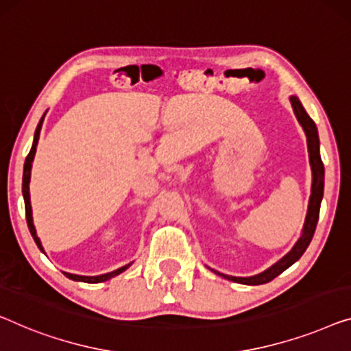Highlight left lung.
Listing matches in <instances>:
<instances>
[{
	"mask_svg": "<svg viewBox=\"0 0 351 351\" xmlns=\"http://www.w3.org/2000/svg\"><path fill=\"white\" fill-rule=\"evenodd\" d=\"M289 101H291L294 115L299 121V125L302 126L304 133H306L307 138V150H308V161H311V169H312V188H311V197H308V207H307V215L306 221H304V228L301 232V237L298 239V242L294 243L291 250H289L282 260H278L276 264H272L271 267L263 271L261 274H256V276L252 277H232L226 276V274H220L217 271H212L217 274V276H221L226 280L242 283V285H263V283H267L280 276L283 271L291 266V264L296 263L299 258L304 255V252L307 250L308 243H311L315 228H317L318 217H319V206H322L323 199V191H324V166L322 161V156H319V139H318V130L315 121L308 117V114L304 109L298 96H289Z\"/></svg>",
	"mask_w": 351,
	"mask_h": 351,
	"instance_id": "obj_1",
	"label": "left lung"
}]
</instances>
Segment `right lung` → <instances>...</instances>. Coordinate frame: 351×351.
I'll return each mask as SVG.
<instances>
[{
	"instance_id": "add662e5",
	"label": "right lung",
	"mask_w": 351,
	"mask_h": 351,
	"mask_svg": "<svg viewBox=\"0 0 351 351\" xmlns=\"http://www.w3.org/2000/svg\"><path fill=\"white\" fill-rule=\"evenodd\" d=\"M44 117L39 120L38 123V128L34 131V139H33V145H32V150H29V154L27 156V160H25V166H23V180H22V193H23V199H25V213H27V223H28V228H29V232H32V236L34 239V242H36L38 248L43 253L44 252V247L43 243H40V239L36 234V228H34V223H33V210H32V202H29V179H32V166H33V160H34V155H36V147H38V141H39V133H40V128H43V121H44ZM131 264H126V266H121L119 269H115L112 272H108V274H103V276H75V274H69V272H64V276L71 278V280H75V282H85V283H101V282H106L109 280V278H112L115 276H119V274L125 272L126 269H128Z\"/></svg>"
}]
</instances>
